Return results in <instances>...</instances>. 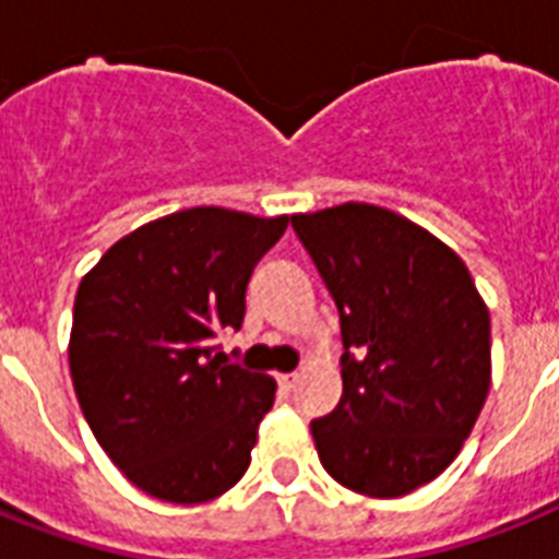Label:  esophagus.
I'll return each instance as SVG.
<instances>
[{"mask_svg": "<svg viewBox=\"0 0 559 559\" xmlns=\"http://www.w3.org/2000/svg\"><path fill=\"white\" fill-rule=\"evenodd\" d=\"M298 379H301V376H298V373H281L278 376V388L284 390V393H289V390H295Z\"/></svg>", "mask_w": 559, "mask_h": 559, "instance_id": "esophagus-1", "label": "esophagus"}]
</instances>
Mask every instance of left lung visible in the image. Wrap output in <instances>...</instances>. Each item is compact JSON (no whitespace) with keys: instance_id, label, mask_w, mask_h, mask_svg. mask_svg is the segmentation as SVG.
<instances>
[{"instance_id":"left-lung-1","label":"left lung","mask_w":559,"mask_h":559,"mask_svg":"<svg viewBox=\"0 0 559 559\" xmlns=\"http://www.w3.org/2000/svg\"><path fill=\"white\" fill-rule=\"evenodd\" d=\"M342 316V402L310 425L335 483L393 500L462 451L491 388V316L468 266L373 203L293 215Z\"/></svg>"}]
</instances>
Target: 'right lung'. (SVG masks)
<instances>
[{
	"label": "right lung",
	"instance_id": "add662e5",
	"mask_svg": "<svg viewBox=\"0 0 559 559\" xmlns=\"http://www.w3.org/2000/svg\"><path fill=\"white\" fill-rule=\"evenodd\" d=\"M289 215L194 206L122 235L80 281L68 367L91 433L140 491L175 506L247 474L275 379L226 365L255 264Z\"/></svg>",
	"mask_w": 559,
	"mask_h": 559
}]
</instances>
